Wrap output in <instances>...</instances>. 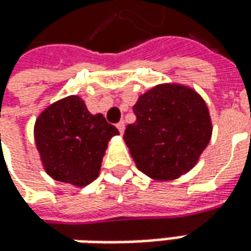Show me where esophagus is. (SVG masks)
Segmentation results:
<instances>
[{
  "instance_id": "esophagus-1",
  "label": "esophagus",
  "mask_w": 251,
  "mask_h": 251,
  "mask_svg": "<svg viewBox=\"0 0 251 251\" xmlns=\"http://www.w3.org/2000/svg\"><path fill=\"white\" fill-rule=\"evenodd\" d=\"M117 127H118V130H119L121 133H124V130H125V122H124V121L118 122Z\"/></svg>"
}]
</instances>
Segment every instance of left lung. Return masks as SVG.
I'll return each instance as SVG.
<instances>
[{"label": "left lung", "instance_id": "left-lung-1", "mask_svg": "<svg viewBox=\"0 0 251 251\" xmlns=\"http://www.w3.org/2000/svg\"><path fill=\"white\" fill-rule=\"evenodd\" d=\"M136 121L126 126V146L137 168L158 180L176 179L193 168L211 139L203 99L183 86L162 84L140 96Z\"/></svg>", "mask_w": 251, "mask_h": 251}]
</instances>
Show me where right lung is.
Segmentation results:
<instances>
[{
    "instance_id": "right-lung-1",
    "label": "right lung",
    "mask_w": 251,
    "mask_h": 251,
    "mask_svg": "<svg viewBox=\"0 0 251 251\" xmlns=\"http://www.w3.org/2000/svg\"><path fill=\"white\" fill-rule=\"evenodd\" d=\"M101 114L91 115L77 96L56 101L34 126L36 146L50 176L86 186L99 176L108 140L118 134Z\"/></svg>"
}]
</instances>
